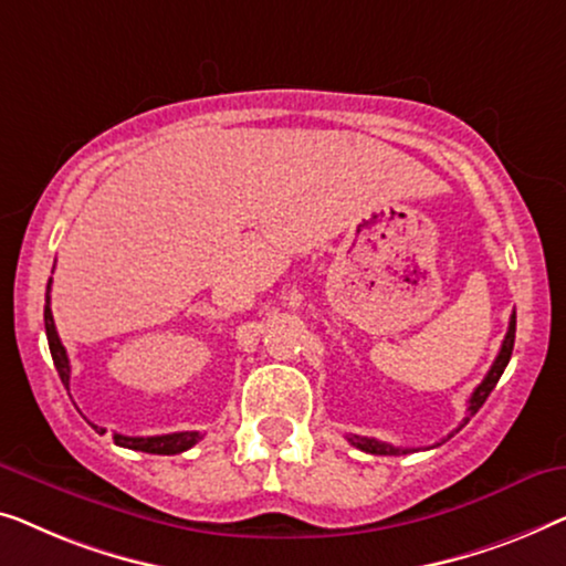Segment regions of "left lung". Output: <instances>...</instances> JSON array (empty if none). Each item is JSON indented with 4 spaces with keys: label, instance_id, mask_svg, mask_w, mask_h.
<instances>
[{
    "label": "left lung",
    "instance_id": "1",
    "mask_svg": "<svg viewBox=\"0 0 566 566\" xmlns=\"http://www.w3.org/2000/svg\"><path fill=\"white\" fill-rule=\"evenodd\" d=\"M513 344H515V315H511V325H507V333H505V340L503 346H500V354L497 359L492 361L488 377L482 379V385L474 389L472 397H469V405H467V418L461 420V426L457 431H461L469 423V418L474 416L476 410L482 408L484 400H488L492 389H495L497 379L503 377L507 361H511V354H513ZM348 443L356 446V449H361L366 453H377V457H400V453H410L412 449H400V446H392V443H385V441H377V439H366V436H348Z\"/></svg>",
    "mask_w": 566,
    "mask_h": 566
}]
</instances>
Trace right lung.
Returning a JSON list of instances; mask_svg holds the SVG:
<instances>
[{
  "mask_svg": "<svg viewBox=\"0 0 566 566\" xmlns=\"http://www.w3.org/2000/svg\"><path fill=\"white\" fill-rule=\"evenodd\" d=\"M43 321H45V336H48V348H51V356H53V364H55V371H59V377L63 385L69 389V377H71V364H69V356H66V348H63L61 338H59V331H55V323H53V313H51V282H48V290H45V310H43ZM97 428V433H105V428L94 426ZM117 446H125V449H133V451H146V453H181L187 449H192V446L202 439L197 431H181V433H166V436H123V433H115L113 436Z\"/></svg>",
  "mask_w": 566,
  "mask_h": 566,
  "instance_id": "right-lung-1",
  "label": "right lung"
}]
</instances>
